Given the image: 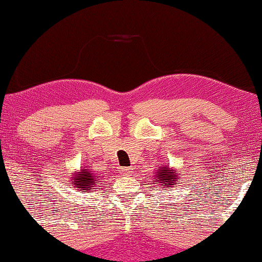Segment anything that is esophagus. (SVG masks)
<instances>
[{"mask_svg": "<svg viewBox=\"0 0 262 262\" xmlns=\"http://www.w3.org/2000/svg\"><path fill=\"white\" fill-rule=\"evenodd\" d=\"M121 173L123 176H130L133 173V169L132 167H122Z\"/></svg>", "mask_w": 262, "mask_h": 262, "instance_id": "1", "label": "esophagus"}]
</instances>
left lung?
Masks as SVG:
<instances>
[{
    "label": "left lung",
    "instance_id": "obj_1",
    "mask_svg": "<svg viewBox=\"0 0 262 262\" xmlns=\"http://www.w3.org/2000/svg\"><path fill=\"white\" fill-rule=\"evenodd\" d=\"M173 171V170H171ZM169 169H164V167H159V171L156 172V176L154 179V183H159L160 187H165L167 188V183L169 185H175V181L177 179V176L173 172H171Z\"/></svg>",
    "mask_w": 262,
    "mask_h": 262
}]
</instances>
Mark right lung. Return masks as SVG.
I'll list each match as a JSON object with an SVG mask.
<instances>
[{"instance_id": "add662e5", "label": "right lung", "mask_w": 262, "mask_h": 262, "mask_svg": "<svg viewBox=\"0 0 262 262\" xmlns=\"http://www.w3.org/2000/svg\"><path fill=\"white\" fill-rule=\"evenodd\" d=\"M70 181L73 183V187L71 188L76 189L80 193H90L91 188L100 183L98 176L87 169H81V172L75 171Z\"/></svg>"}]
</instances>
